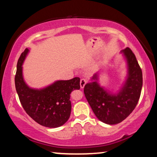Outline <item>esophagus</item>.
Instances as JSON below:
<instances>
[{
    "label": "esophagus",
    "instance_id": "obj_1",
    "mask_svg": "<svg viewBox=\"0 0 157 157\" xmlns=\"http://www.w3.org/2000/svg\"><path fill=\"white\" fill-rule=\"evenodd\" d=\"M86 83H87V80H85V79H84V78L81 79L80 80V87L81 88H83V87H85V85H86Z\"/></svg>",
    "mask_w": 157,
    "mask_h": 157
}]
</instances>
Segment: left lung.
Returning a JSON list of instances; mask_svg holds the SVG:
<instances>
[{"instance_id": "left-lung-1", "label": "left lung", "mask_w": 157, "mask_h": 157, "mask_svg": "<svg viewBox=\"0 0 157 157\" xmlns=\"http://www.w3.org/2000/svg\"><path fill=\"white\" fill-rule=\"evenodd\" d=\"M128 66V77L117 95L107 93L96 80L98 75L92 77L93 82L85 85L84 93L96 117L105 124L121 123L130 115L139 102L143 85L142 71L135 54L127 47L123 50Z\"/></svg>"}]
</instances>
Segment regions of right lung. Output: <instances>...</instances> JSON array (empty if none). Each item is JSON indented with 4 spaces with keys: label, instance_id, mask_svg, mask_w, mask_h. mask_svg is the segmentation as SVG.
I'll list each match as a JSON object with an SVG mask.
<instances>
[{
    "label": "right lung",
    "instance_id": "obj_1",
    "mask_svg": "<svg viewBox=\"0 0 157 157\" xmlns=\"http://www.w3.org/2000/svg\"><path fill=\"white\" fill-rule=\"evenodd\" d=\"M29 49L21 54L17 62L15 86L21 104L27 114L41 126L57 128L65 124L71 113L70 94L80 88V77L57 81L41 90L31 89L25 83L22 64Z\"/></svg>",
    "mask_w": 157,
    "mask_h": 157
}]
</instances>
